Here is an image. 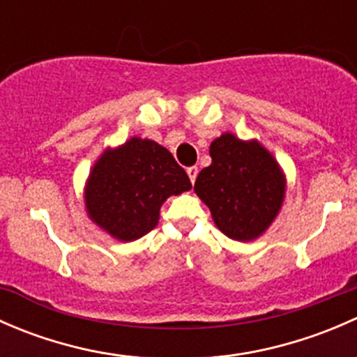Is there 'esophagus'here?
<instances>
[{
	"mask_svg": "<svg viewBox=\"0 0 357 357\" xmlns=\"http://www.w3.org/2000/svg\"><path fill=\"white\" fill-rule=\"evenodd\" d=\"M186 174H188L190 181H192V183H195L197 176H199V169H197L195 165H192V167H188V169H186Z\"/></svg>",
	"mask_w": 357,
	"mask_h": 357,
	"instance_id": "esophagus-1",
	"label": "esophagus"
}]
</instances>
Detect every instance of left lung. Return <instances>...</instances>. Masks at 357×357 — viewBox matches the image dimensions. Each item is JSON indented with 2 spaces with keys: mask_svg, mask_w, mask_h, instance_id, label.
Instances as JSON below:
<instances>
[{
  "mask_svg": "<svg viewBox=\"0 0 357 357\" xmlns=\"http://www.w3.org/2000/svg\"><path fill=\"white\" fill-rule=\"evenodd\" d=\"M211 165L202 169L195 193L228 238L252 242L268 231L285 202L287 176L257 139L222 132L208 146Z\"/></svg>",
  "mask_w": 357,
  "mask_h": 357,
  "instance_id": "obj_1",
  "label": "left lung"
}]
</instances>
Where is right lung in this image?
Listing matches in <instances>:
<instances>
[{"label":"right lung","instance_id":"obj_1","mask_svg":"<svg viewBox=\"0 0 357 357\" xmlns=\"http://www.w3.org/2000/svg\"><path fill=\"white\" fill-rule=\"evenodd\" d=\"M192 188L188 174L157 142L132 136L105 149L84 185L88 218L119 242H135L158 225L169 197Z\"/></svg>","mask_w":357,"mask_h":357}]
</instances>
